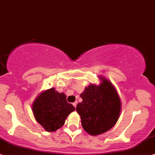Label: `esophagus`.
I'll use <instances>...</instances> for the list:
<instances>
[{"mask_svg": "<svg viewBox=\"0 0 155 155\" xmlns=\"http://www.w3.org/2000/svg\"><path fill=\"white\" fill-rule=\"evenodd\" d=\"M73 106L75 107V108H76V106H77V101L73 103Z\"/></svg>", "mask_w": 155, "mask_h": 155, "instance_id": "esophagus-1", "label": "esophagus"}]
</instances>
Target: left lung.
I'll return each instance as SVG.
<instances>
[{"instance_id": "1", "label": "left lung", "mask_w": 155, "mask_h": 155, "mask_svg": "<svg viewBox=\"0 0 155 155\" xmlns=\"http://www.w3.org/2000/svg\"><path fill=\"white\" fill-rule=\"evenodd\" d=\"M100 85L91 84L80 96L83 101L76 106L81 125L86 133L98 135L114 126L121 111V101L111 82L101 76Z\"/></svg>"}]
</instances>
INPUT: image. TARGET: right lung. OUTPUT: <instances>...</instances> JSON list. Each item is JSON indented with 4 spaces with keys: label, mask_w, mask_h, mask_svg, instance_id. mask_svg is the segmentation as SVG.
<instances>
[{
    "label": "right lung",
    "mask_w": 155,
    "mask_h": 155,
    "mask_svg": "<svg viewBox=\"0 0 155 155\" xmlns=\"http://www.w3.org/2000/svg\"><path fill=\"white\" fill-rule=\"evenodd\" d=\"M32 110L36 120L45 130L54 132L63 126L67 116L75 108L67 101L64 93H59L51 88L37 97Z\"/></svg>",
    "instance_id": "right-lung-1"
}]
</instances>
